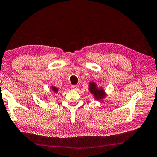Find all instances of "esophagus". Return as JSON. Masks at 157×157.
Segmentation results:
<instances>
[{
	"instance_id": "34e87169",
	"label": "esophagus",
	"mask_w": 157,
	"mask_h": 157,
	"mask_svg": "<svg viewBox=\"0 0 157 157\" xmlns=\"http://www.w3.org/2000/svg\"><path fill=\"white\" fill-rule=\"evenodd\" d=\"M71 88H72V89H77L78 88V86L76 85H72V86H71Z\"/></svg>"
}]
</instances>
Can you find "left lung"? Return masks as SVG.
<instances>
[{
	"mask_svg": "<svg viewBox=\"0 0 157 157\" xmlns=\"http://www.w3.org/2000/svg\"><path fill=\"white\" fill-rule=\"evenodd\" d=\"M89 90L90 91L91 94L94 95L95 100H102L105 96V94L104 91V89L102 88L98 89L97 87V85L94 82H91L89 83Z\"/></svg>",
	"mask_w": 157,
	"mask_h": 157,
	"instance_id": "obj_1",
	"label": "left lung"
}]
</instances>
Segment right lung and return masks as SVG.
Returning a JSON list of instances; mask_svg holds the SVG:
<instances>
[{
	"mask_svg": "<svg viewBox=\"0 0 157 157\" xmlns=\"http://www.w3.org/2000/svg\"><path fill=\"white\" fill-rule=\"evenodd\" d=\"M52 91L55 93H57V91H58V89L55 87H53V86L52 87Z\"/></svg>",
	"mask_w": 157,
	"mask_h": 157,
	"instance_id": "right-lung-1",
	"label": "right lung"
}]
</instances>
